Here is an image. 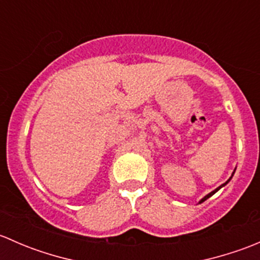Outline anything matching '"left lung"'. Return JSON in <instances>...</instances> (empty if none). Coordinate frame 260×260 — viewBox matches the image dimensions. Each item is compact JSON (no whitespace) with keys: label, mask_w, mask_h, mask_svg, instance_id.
Instances as JSON below:
<instances>
[{"label":"left lung","mask_w":260,"mask_h":260,"mask_svg":"<svg viewBox=\"0 0 260 260\" xmlns=\"http://www.w3.org/2000/svg\"><path fill=\"white\" fill-rule=\"evenodd\" d=\"M230 179H232V177H230ZM230 179H229V180H228V181H226V182H225V183H222V185H221V186H219V187H217V188H216V190H214V191H212V192H210V193H209V195H206V196H205V198H204V199H203V200H201V201H200V203H204V201H205V200H208V199H209V198H210V196H212V195H214V193H215V192H216V191H217V190H220V188H221V187H222V186H224V185H226V183H228V182H229V181H230Z\"/></svg>","instance_id":"obj_1"}]
</instances>
